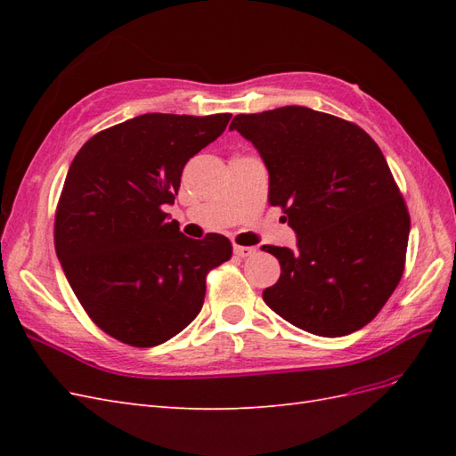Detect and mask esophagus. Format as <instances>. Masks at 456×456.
Returning <instances> with one entry per match:
<instances>
[{
    "label": "esophagus",
    "instance_id": "esophagus-1",
    "mask_svg": "<svg viewBox=\"0 0 456 456\" xmlns=\"http://www.w3.org/2000/svg\"><path fill=\"white\" fill-rule=\"evenodd\" d=\"M233 253H236L241 258H245V256H253L256 253V249H255V247H249V245H233Z\"/></svg>",
    "mask_w": 456,
    "mask_h": 456
}]
</instances>
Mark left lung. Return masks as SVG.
Instances as JSON below:
<instances>
[{
    "mask_svg": "<svg viewBox=\"0 0 456 456\" xmlns=\"http://www.w3.org/2000/svg\"><path fill=\"white\" fill-rule=\"evenodd\" d=\"M230 131L253 142L297 247L265 245L281 265L262 298L317 337L365 327L402 280L411 230L380 148L350 121L305 106L240 114Z\"/></svg>",
    "mask_w": 456,
    "mask_h": 456,
    "instance_id": "8db88e82",
    "label": "left lung"
}]
</instances>
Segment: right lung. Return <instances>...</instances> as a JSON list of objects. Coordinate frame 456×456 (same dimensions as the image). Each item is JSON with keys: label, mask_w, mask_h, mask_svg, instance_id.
Here are the masks:
<instances>
[{"label": "right lung", "mask_w": 456, "mask_h": 456, "mask_svg": "<svg viewBox=\"0 0 456 456\" xmlns=\"http://www.w3.org/2000/svg\"><path fill=\"white\" fill-rule=\"evenodd\" d=\"M230 114H142L101 131L76 154L54 218V249L81 306L104 333L150 348L200 314L205 275L232 256L220 233L186 238L163 213L190 158Z\"/></svg>", "instance_id": "add662e5"}]
</instances>
